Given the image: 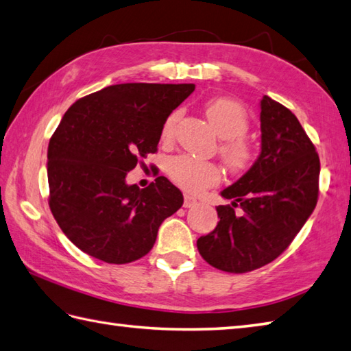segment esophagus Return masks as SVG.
Segmentation results:
<instances>
[{
	"label": "esophagus",
	"mask_w": 351,
	"mask_h": 351,
	"mask_svg": "<svg viewBox=\"0 0 351 351\" xmlns=\"http://www.w3.org/2000/svg\"><path fill=\"white\" fill-rule=\"evenodd\" d=\"M197 204V199L191 195H184V202H183V206L184 207H194Z\"/></svg>",
	"instance_id": "esophagus-1"
}]
</instances>
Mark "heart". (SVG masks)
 <instances>
[{"label": "heart", "instance_id": "obj_1", "mask_svg": "<svg viewBox=\"0 0 351 351\" xmlns=\"http://www.w3.org/2000/svg\"><path fill=\"white\" fill-rule=\"evenodd\" d=\"M206 115L217 133L223 138L219 154L226 165L233 171L245 169L254 157V147L245 138L250 121L244 106L232 98H215L206 106ZM178 113H173L162 127V138L173 134ZM167 173L171 180L192 194L215 186L221 180V171L215 163L194 159L191 156H177L168 162Z\"/></svg>", "mask_w": 351, "mask_h": 351}]
</instances>
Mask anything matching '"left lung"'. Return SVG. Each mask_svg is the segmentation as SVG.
<instances>
[{"label":"left lung","instance_id":"obj_1","mask_svg":"<svg viewBox=\"0 0 351 351\" xmlns=\"http://www.w3.org/2000/svg\"><path fill=\"white\" fill-rule=\"evenodd\" d=\"M261 154L221 195L215 230L197 241L209 265L248 273L273 262L302 230L318 202L319 157L297 117L280 103L261 99ZM241 215L236 216L234 207Z\"/></svg>","mask_w":351,"mask_h":351}]
</instances>
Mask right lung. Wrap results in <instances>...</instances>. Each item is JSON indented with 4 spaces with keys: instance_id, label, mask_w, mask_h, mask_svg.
I'll return each instance as SVG.
<instances>
[{
    "instance_id": "obj_1",
    "label": "right lung",
    "mask_w": 351,
    "mask_h": 351,
    "mask_svg": "<svg viewBox=\"0 0 351 351\" xmlns=\"http://www.w3.org/2000/svg\"><path fill=\"white\" fill-rule=\"evenodd\" d=\"M195 84L123 83L69 107L48 145L49 209L66 238L95 259L128 263L153 248L183 194L167 177L145 189L125 177L157 152L162 127Z\"/></svg>"
}]
</instances>
